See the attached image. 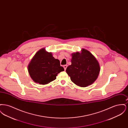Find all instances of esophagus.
<instances>
[{"label": "esophagus", "mask_w": 128, "mask_h": 128, "mask_svg": "<svg viewBox=\"0 0 128 128\" xmlns=\"http://www.w3.org/2000/svg\"><path fill=\"white\" fill-rule=\"evenodd\" d=\"M67 67H68V65H65L63 66V67H64V70H66Z\"/></svg>", "instance_id": "1"}]
</instances>
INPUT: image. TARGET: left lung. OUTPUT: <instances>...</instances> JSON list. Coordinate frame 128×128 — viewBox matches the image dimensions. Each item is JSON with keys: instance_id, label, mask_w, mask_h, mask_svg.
Wrapping results in <instances>:
<instances>
[{"instance_id": "obj_1", "label": "left lung", "mask_w": 128, "mask_h": 128, "mask_svg": "<svg viewBox=\"0 0 128 128\" xmlns=\"http://www.w3.org/2000/svg\"><path fill=\"white\" fill-rule=\"evenodd\" d=\"M72 56V64L66 69L71 80L82 87L92 84L100 70L99 63L95 56L84 48L82 49L80 52L73 53Z\"/></svg>"}]
</instances>
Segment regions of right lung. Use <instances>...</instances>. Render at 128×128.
<instances>
[{
    "label": "right lung",
    "mask_w": 128,
    "mask_h": 128,
    "mask_svg": "<svg viewBox=\"0 0 128 128\" xmlns=\"http://www.w3.org/2000/svg\"><path fill=\"white\" fill-rule=\"evenodd\" d=\"M28 70L30 78L35 82L44 85L55 80L58 74L64 69L51 52L43 48L33 56L28 66Z\"/></svg>",
    "instance_id": "obj_1"
}]
</instances>
